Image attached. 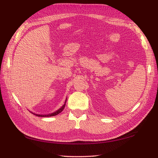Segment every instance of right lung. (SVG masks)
I'll return each mask as SVG.
<instances>
[{"label":"right lung","mask_w":158,"mask_h":158,"mask_svg":"<svg viewBox=\"0 0 158 158\" xmlns=\"http://www.w3.org/2000/svg\"><path fill=\"white\" fill-rule=\"evenodd\" d=\"M66 101H67V100H66ZM66 101H65V104H64V105L62 106V107H61L60 108H59V110H56V112H52V113H51V114H35V113H33V112H32V113L34 114L35 115L37 116V117H53V116H55V115H57L58 114H59L60 112H62V111L63 110V109H64V108H65V106Z\"/></svg>","instance_id":"right-lung-1"}]
</instances>
